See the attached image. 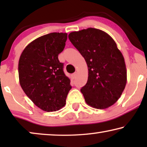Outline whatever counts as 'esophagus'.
<instances>
[{"mask_svg": "<svg viewBox=\"0 0 147 147\" xmlns=\"http://www.w3.org/2000/svg\"><path fill=\"white\" fill-rule=\"evenodd\" d=\"M76 75H77V73H76V72H75V73H74L73 74H72V77H73V78H76Z\"/></svg>", "mask_w": 147, "mask_h": 147, "instance_id": "obj_1", "label": "esophagus"}]
</instances>
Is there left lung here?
<instances>
[{
    "label": "left lung",
    "mask_w": 147,
    "mask_h": 147,
    "mask_svg": "<svg viewBox=\"0 0 147 147\" xmlns=\"http://www.w3.org/2000/svg\"><path fill=\"white\" fill-rule=\"evenodd\" d=\"M68 37L88 65V82L81 88L86 102L98 109L113 105L126 84L125 62L115 41L94 28L72 32Z\"/></svg>",
    "instance_id": "obj_1"
}]
</instances>
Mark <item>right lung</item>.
Returning a JSON list of instances; mask_svg holds the SVG:
<instances>
[{"label": "right lung", "instance_id": "obj_1", "mask_svg": "<svg viewBox=\"0 0 147 147\" xmlns=\"http://www.w3.org/2000/svg\"><path fill=\"white\" fill-rule=\"evenodd\" d=\"M67 33H51L29 43L19 61L22 89L41 110L53 112L65 104L71 90L70 80L63 71L58 55L65 48Z\"/></svg>", "mask_w": 147, "mask_h": 147}]
</instances>
